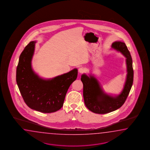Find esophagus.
<instances>
[{
	"instance_id": "esophagus-1",
	"label": "esophagus",
	"mask_w": 150,
	"mask_h": 150,
	"mask_svg": "<svg viewBox=\"0 0 150 150\" xmlns=\"http://www.w3.org/2000/svg\"><path fill=\"white\" fill-rule=\"evenodd\" d=\"M86 71V69L84 68H83V67H80V68H79V72L81 74L85 73Z\"/></svg>"
}]
</instances>
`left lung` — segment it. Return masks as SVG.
I'll return each mask as SVG.
<instances>
[{"label":"left lung","instance_id":"obj_1","mask_svg":"<svg viewBox=\"0 0 150 150\" xmlns=\"http://www.w3.org/2000/svg\"><path fill=\"white\" fill-rule=\"evenodd\" d=\"M111 47L120 52L126 57L127 79L124 88L120 94L112 96L104 92L96 78L83 74L81 80L83 84V98L87 108L94 113L105 114L115 111L122 107L128 96L133 84L132 60L125 43L115 41Z\"/></svg>","mask_w":150,"mask_h":150}]
</instances>
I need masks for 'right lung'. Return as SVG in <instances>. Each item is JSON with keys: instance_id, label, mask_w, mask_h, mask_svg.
Returning a JSON list of instances; mask_svg holds the SVG:
<instances>
[{"instance_id": "add662e5", "label": "right lung", "mask_w": 150, "mask_h": 150, "mask_svg": "<svg viewBox=\"0 0 150 150\" xmlns=\"http://www.w3.org/2000/svg\"><path fill=\"white\" fill-rule=\"evenodd\" d=\"M35 43L30 41L20 54L16 72L17 85L30 109L43 113L54 112L63 106L68 88L76 79L77 69L51 79L41 78L32 67Z\"/></svg>"}]
</instances>
